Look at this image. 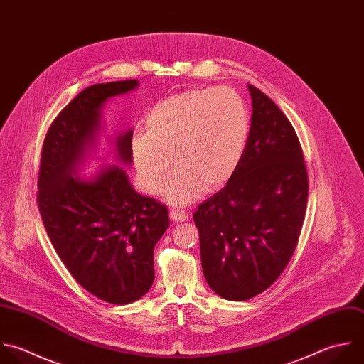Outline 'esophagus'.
Wrapping results in <instances>:
<instances>
[{
	"mask_svg": "<svg viewBox=\"0 0 364 364\" xmlns=\"http://www.w3.org/2000/svg\"><path fill=\"white\" fill-rule=\"evenodd\" d=\"M170 218L173 223H184L188 220V214L184 211H180V210H171Z\"/></svg>",
	"mask_w": 364,
	"mask_h": 364,
	"instance_id": "34e87169",
	"label": "esophagus"
}]
</instances>
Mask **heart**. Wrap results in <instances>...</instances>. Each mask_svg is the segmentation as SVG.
<instances>
[{
	"label": "heart",
	"instance_id": "1",
	"mask_svg": "<svg viewBox=\"0 0 364 364\" xmlns=\"http://www.w3.org/2000/svg\"><path fill=\"white\" fill-rule=\"evenodd\" d=\"M144 133L130 144L141 187L157 194L164 188L174 205L193 203L203 190L214 193L235 174L247 150L251 113L231 87L191 89L156 103L144 117Z\"/></svg>",
	"mask_w": 364,
	"mask_h": 364
}]
</instances>
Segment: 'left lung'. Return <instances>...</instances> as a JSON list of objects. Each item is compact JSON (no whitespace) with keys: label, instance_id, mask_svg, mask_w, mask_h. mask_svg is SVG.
<instances>
[{"label":"left lung","instance_id":"8db88e82","mask_svg":"<svg viewBox=\"0 0 364 364\" xmlns=\"http://www.w3.org/2000/svg\"><path fill=\"white\" fill-rule=\"evenodd\" d=\"M252 99L245 154L231 180L194 213L201 265L224 299L267 291L296 248L308 203V173L295 129L281 109L248 83Z\"/></svg>","mask_w":364,"mask_h":364}]
</instances>
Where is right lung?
I'll return each mask as SVG.
<instances>
[{
	"label": "right lung",
	"mask_w": 364,
	"mask_h": 364,
	"mask_svg": "<svg viewBox=\"0 0 364 364\" xmlns=\"http://www.w3.org/2000/svg\"><path fill=\"white\" fill-rule=\"evenodd\" d=\"M139 80L82 90L50 124L41 156L38 207L48 237L76 282L113 305L140 299L154 281L153 252L170 225L167 208L139 194L119 164L79 177L105 136L114 160L132 166L129 127L107 134L102 110Z\"/></svg>",
	"instance_id": "add662e5"
}]
</instances>
